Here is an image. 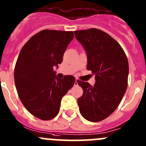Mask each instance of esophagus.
<instances>
[{
	"label": "esophagus",
	"mask_w": 146,
	"mask_h": 146,
	"mask_svg": "<svg viewBox=\"0 0 146 146\" xmlns=\"http://www.w3.org/2000/svg\"><path fill=\"white\" fill-rule=\"evenodd\" d=\"M78 84V81L77 80H76V81H75V83H74V86H77Z\"/></svg>",
	"instance_id": "esophagus-1"
}]
</instances>
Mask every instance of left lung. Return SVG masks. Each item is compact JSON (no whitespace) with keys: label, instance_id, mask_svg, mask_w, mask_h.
Here are the masks:
<instances>
[{"label":"left lung","instance_id":"1","mask_svg":"<svg viewBox=\"0 0 146 146\" xmlns=\"http://www.w3.org/2000/svg\"><path fill=\"white\" fill-rule=\"evenodd\" d=\"M76 39L87 54L88 70L95 75L94 86L78 80L83 88L78 99L81 114L90 122H99L117 108L127 87L128 60L119 44L97 29L75 31Z\"/></svg>","mask_w":146,"mask_h":146}]
</instances>
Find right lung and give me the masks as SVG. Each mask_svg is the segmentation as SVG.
<instances>
[{"label":"right lung","mask_w":146,"mask_h":146,"mask_svg":"<svg viewBox=\"0 0 146 146\" xmlns=\"http://www.w3.org/2000/svg\"><path fill=\"white\" fill-rule=\"evenodd\" d=\"M73 37V32L42 30L29 39L18 57L14 69L18 94L29 112L42 120L57 116L62 96L74 85L73 76L59 79L53 70L62 62Z\"/></svg>","instance_id":"obj_1"}]
</instances>
